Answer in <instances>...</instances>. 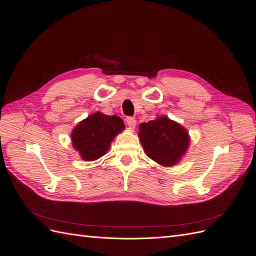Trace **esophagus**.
Masks as SVG:
<instances>
[{
  "instance_id": "34e87169",
  "label": "esophagus",
  "mask_w": 256,
  "mask_h": 256,
  "mask_svg": "<svg viewBox=\"0 0 256 256\" xmlns=\"http://www.w3.org/2000/svg\"><path fill=\"white\" fill-rule=\"evenodd\" d=\"M126 124H128V126L130 128H134L136 126V119L134 118V117H126Z\"/></svg>"
}]
</instances>
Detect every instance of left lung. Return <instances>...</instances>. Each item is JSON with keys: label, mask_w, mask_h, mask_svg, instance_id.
<instances>
[{"label": "left lung", "mask_w": 256, "mask_h": 256, "mask_svg": "<svg viewBox=\"0 0 256 256\" xmlns=\"http://www.w3.org/2000/svg\"><path fill=\"white\" fill-rule=\"evenodd\" d=\"M139 137L146 154L167 167L178 163L189 146L188 132L167 117L141 124Z\"/></svg>", "instance_id": "1"}]
</instances>
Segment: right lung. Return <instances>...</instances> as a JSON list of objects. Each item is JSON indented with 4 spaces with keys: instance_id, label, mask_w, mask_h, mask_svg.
Wrapping results in <instances>:
<instances>
[{
    "instance_id": "add662e5",
    "label": "right lung",
    "mask_w": 256,
    "mask_h": 256,
    "mask_svg": "<svg viewBox=\"0 0 256 256\" xmlns=\"http://www.w3.org/2000/svg\"><path fill=\"white\" fill-rule=\"evenodd\" d=\"M124 128L120 117L96 112L74 128L72 145L85 160H98L106 154L114 137Z\"/></svg>"
}]
</instances>
